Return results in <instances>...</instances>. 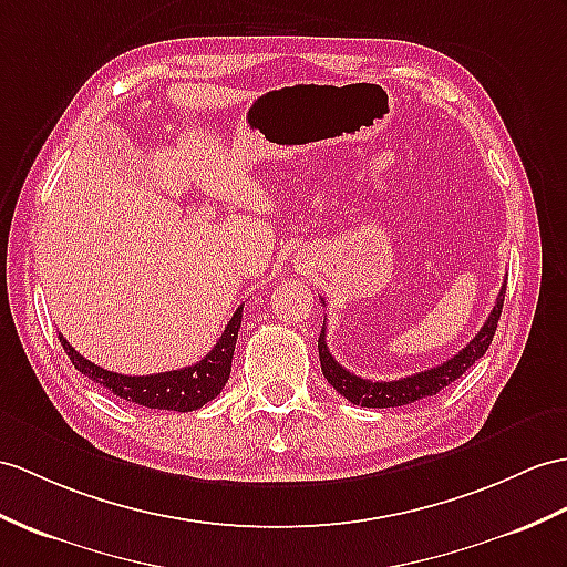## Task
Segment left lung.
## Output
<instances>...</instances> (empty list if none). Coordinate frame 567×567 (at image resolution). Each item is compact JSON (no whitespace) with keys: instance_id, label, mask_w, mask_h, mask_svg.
Returning a JSON list of instances; mask_svg holds the SVG:
<instances>
[{"instance_id":"left-lung-1","label":"left lung","mask_w":567,"mask_h":567,"mask_svg":"<svg viewBox=\"0 0 567 567\" xmlns=\"http://www.w3.org/2000/svg\"><path fill=\"white\" fill-rule=\"evenodd\" d=\"M505 286H507V279L501 288L498 298H495V306L488 315V320L483 322L478 334L472 341H468L457 355H452L450 361L440 363L431 370H423V372H416V375L399 378V380H390V382L363 380V378L353 375V372H349L347 368H341L337 363V358L331 355L329 349H327V327H322V334H320V339H317V349H320V363H322V372H324L327 382L341 396H347L351 404L368 406V409L404 406V404L419 402V399L437 394L440 390H445L450 382L462 378L464 372L472 368L483 353L488 351L495 329H498L501 312H503Z\"/></svg>"}]
</instances>
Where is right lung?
Listing matches in <instances>:
<instances>
[{
  "label": "right lung",
  "mask_w": 567,
  "mask_h": 567,
  "mask_svg": "<svg viewBox=\"0 0 567 567\" xmlns=\"http://www.w3.org/2000/svg\"><path fill=\"white\" fill-rule=\"evenodd\" d=\"M243 322V306L230 317L224 334L216 341V347L206 353L195 365L156 372V375H120V372L105 370L86 361L84 355L69 347V341L60 334L62 349L66 351L69 361L89 380L99 382L101 388L127 399L132 404L146 409H165V411H195L206 402H212L226 388L230 378L233 351H236L238 331Z\"/></svg>",
  "instance_id": "1"
}]
</instances>
